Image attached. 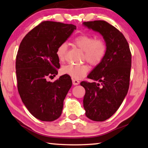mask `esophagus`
<instances>
[{"label": "esophagus", "mask_w": 148, "mask_h": 148, "mask_svg": "<svg viewBox=\"0 0 148 148\" xmlns=\"http://www.w3.org/2000/svg\"><path fill=\"white\" fill-rule=\"evenodd\" d=\"M72 84H73V85H74V86H77V85H78L79 84V82L77 79H72Z\"/></svg>", "instance_id": "34e87169"}]
</instances>
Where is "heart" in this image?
I'll list each match as a JSON object with an SVG mask.
<instances>
[{"mask_svg":"<svg viewBox=\"0 0 148 148\" xmlns=\"http://www.w3.org/2000/svg\"><path fill=\"white\" fill-rule=\"evenodd\" d=\"M75 46L84 51V59L92 66L99 64L104 59L107 52V44L103 39L86 34H79L73 40ZM68 46L66 43H62L57 47L56 56L60 62L66 60ZM89 71L87 64L66 65L62 68V74H67L72 78L81 79Z\"/></svg>","mask_w":148,"mask_h":148,"instance_id":"1","label":"heart"}]
</instances>
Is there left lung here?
<instances>
[{"label": "left lung", "instance_id": "left-lung-1", "mask_svg": "<svg viewBox=\"0 0 148 148\" xmlns=\"http://www.w3.org/2000/svg\"><path fill=\"white\" fill-rule=\"evenodd\" d=\"M84 25L101 33L107 44L104 59L87 77L94 82L83 81L86 89L84 107L86 115L95 121H104L116 113L129 87L131 53L124 35L102 20L87 21Z\"/></svg>", "mask_w": 148, "mask_h": 148}]
</instances>
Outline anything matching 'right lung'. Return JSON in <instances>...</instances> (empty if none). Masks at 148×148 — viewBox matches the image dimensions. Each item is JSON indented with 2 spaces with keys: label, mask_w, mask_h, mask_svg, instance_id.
<instances>
[{
  "label": "right lung",
  "mask_w": 148,
  "mask_h": 148,
  "mask_svg": "<svg viewBox=\"0 0 148 148\" xmlns=\"http://www.w3.org/2000/svg\"><path fill=\"white\" fill-rule=\"evenodd\" d=\"M76 29L72 24L42 21L19 45L16 61L17 90L30 113L41 121H53L61 115L71 78L64 74L53 82L47 79L56 76L60 68L57 47Z\"/></svg>",
  "instance_id": "add662e5"
}]
</instances>
